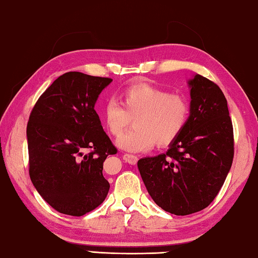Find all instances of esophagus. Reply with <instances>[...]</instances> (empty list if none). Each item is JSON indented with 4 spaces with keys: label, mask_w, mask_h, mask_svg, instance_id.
<instances>
[{
    "label": "esophagus",
    "mask_w": 258,
    "mask_h": 258,
    "mask_svg": "<svg viewBox=\"0 0 258 258\" xmlns=\"http://www.w3.org/2000/svg\"><path fill=\"white\" fill-rule=\"evenodd\" d=\"M123 160L129 164H136L138 161V157L136 155H132V154H124L123 155Z\"/></svg>",
    "instance_id": "obj_1"
}]
</instances>
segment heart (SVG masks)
Here are the masks:
<instances>
[{
  "label": "heart",
  "mask_w": 258,
  "mask_h": 258,
  "mask_svg": "<svg viewBox=\"0 0 258 258\" xmlns=\"http://www.w3.org/2000/svg\"><path fill=\"white\" fill-rule=\"evenodd\" d=\"M102 117L108 133L115 137L134 119L135 128L122 135L116 145L126 152H146L155 144L169 146L182 134L190 117V103L184 95L137 83L122 90L120 103L110 99L104 104Z\"/></svg>",
  "instance_id": "heart-1"
}]
</instances>
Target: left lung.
Segmentation results:
<instances>
[{"mask_svg": "<svg viewBox=\"0 0 258 258\" xmlns=\"http://www.w3.org/2000/svg\"><path fill=\"white\" fill-rule=\"evenodd\" d=\"M188 85L190 117L182 134L164 154L137 163L153 201L175 215L196 213L214 201L234 153L232 122L222 90L201 75Z\"/></svg>", "mask_w": 258, "mask_h": 258, "instance_id": "obj_1", "label": "left lung"}]
</instances>
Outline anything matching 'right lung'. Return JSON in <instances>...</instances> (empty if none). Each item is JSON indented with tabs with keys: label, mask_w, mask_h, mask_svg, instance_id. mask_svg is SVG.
Listing matches in <instances>:
<instances>
[{
	"label": "right lung",
	"mask_w": 258,
	"mask_h": 258,
	"mask_svg": "<svg viewBox=\"0 0 258 258\" xmlns=\"http://www.w3.org/2000/svg\"><path fill=\"white\" fill-rule=\"evenodd\" d=\"M111 78L71 71L40 95L27 124L31 182L62 214L81 216L105 200L103 163L116 148L95 111ZM85 150L90 153L84 155Z\"/></svg>",
	"instance_id": "1"
}]
</instances>
